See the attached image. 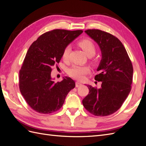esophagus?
<instances>
[{"mask_svg": "<svg viewBox=\"0 0 146 146\" xmlns=\"http://www.w3.org/2000/svg\"><path fill=\"white\" fill-rule=\"evenodd\" d=\"M81 85H82V83H81L80 82H79V81H76V88L81 86Z\"/></svg>", "mask_w": 146, "mask_h": 146, "instance_id": "1", "label": "esophagus"}]
</instances>
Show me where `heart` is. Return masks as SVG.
<instances>
[{
	"label": "heart",
	"instance_id": "b5f03b06",
	"mask_svg": "<svg viewBox=\"0 0 146 146\" xmlns=\"http://www.w3.org/2000/svg\"><path fill=\"white\" fill-rule=\"evenodd\" d=\"M79 46L85 52L88 57H92L96 53V47L94 43L89 39H84L81 40L78 42ZM71 50V47L67 46L63 50L62 57L64 61L68 60L70 52ZM90 68L86 65H73L68 70L69 75L76 80H83L86 74L90 72Z\"/></svg>",
	"mask_w": 146,
	"mask_h": 146
}]
</instances>
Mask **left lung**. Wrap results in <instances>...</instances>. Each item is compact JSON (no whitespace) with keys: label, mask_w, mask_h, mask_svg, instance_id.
<instances>
[{"label":"left lung","mask_w":146,"mask_h":146,"mask_svg":"<svg viewBox=\"0 0 146 146\" xmlns=\"http://www.w3.org/2000/svg\"><path fill=\"white\" fill-rule=\"evenodd\" d=\"M85 33L99 45L102 59L95 80L102 81L99 89L88 85L89 94L83 100L84 108L96 116L115 113L131 89L133 68L128 53L117 37L99 29Z\"/></svg>","instance_id":"8db88e82"}]
</instances>
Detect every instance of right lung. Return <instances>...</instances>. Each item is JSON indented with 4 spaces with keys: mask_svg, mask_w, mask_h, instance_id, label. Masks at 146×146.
<instances>
[{
    "mask_svg": "<svg viewBox=\"0 0 146 146\" xmlns=\"http://www.w3.org/2000/svg\"><path fill=\"white\" fill-rule=\"evenodd\" d=\"M82 30L54 29L44 33L29 47L19 73V88L26 102L40 113L48 114L62 107L75 83L66 76L54 83L52 68L60 61L63 50Z\"/></svg>",
    "mask_w": 146,
    "mask_h": 146,
    "instance_id": "add662e5",
    "label": "right lung"
}]
</instances>
